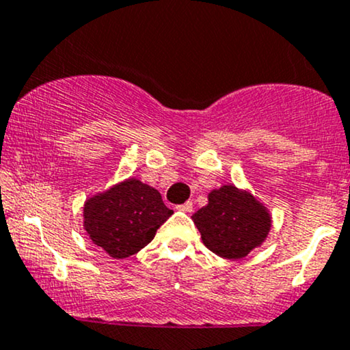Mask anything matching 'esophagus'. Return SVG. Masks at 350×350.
Returning <instances> with one entry per match:
<instances>
[{
	"mask_svg": "<svg viewBox=\"0 0 350 350\" xmlns=\"http://www.w3.org/2000/svg\"><path fill=\"white\" fill-rule=\"evenodd\" d=\"M192 207H193V205H192V202H186V204H183V205H178V207H176V208H178L179 212H184V213H191V212H192Z\"/></svg>",
	"mask_w": 350,
	"mask_h": 350,
	"instance_id": "1",
	"label": "esophagus"
}]
</instances>
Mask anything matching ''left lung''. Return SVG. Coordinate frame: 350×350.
Instances as JSON below:
<instances>
[{"label": "left lung", "mask_w": 350, "mask_h": 350, "mask_svg": "<svg viewBox=\"0 0 350 350\" xmlns=\"http://www.w3.org/2000/svg\"><path fill=\"white\" fill-rule=\"evenodd\" d=\"M202 241L225 259L247 256L264 241L271 228L266 208L251 193L233 186L210 192L208 205L192 217Z\"/></svg>", "instance_id": "1"}]
</instances>
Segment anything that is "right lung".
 Segmentation results:
<instances>
[{
	"label": "right lung",
	"mask_w": 350,
	"mask_h": 350,
	"mask_svg": "<svg viewBox=\"0 0 350 350\" xmlns=\"http://www.w3.org/2000/svg\"><path fill=\"white\" fill-rule=\"evenodd\" d=\"M172 215L157 189L129 179L84 205V228L109 256L124 259L145 247Z\"/></svg>",
	"instance_id": "obj_1"
}]
</instances>
